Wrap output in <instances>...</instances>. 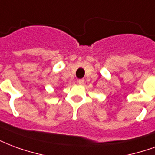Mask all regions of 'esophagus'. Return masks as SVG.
<instances>
[{"instance_id": "esophagus-1", "label": "esophagus", "mask_w": 155, "mask_h": 155, "mask_svg": "<svg viewBox=\"0 0 155 155\" xmlns=\"http://www.w3.org/2000/svg\"><path fill=\"white\" fill-rule=\"evenodd\" d=\"M78 84H81V85H82V84H84V79H81V80H79L78 81Z\"/></svg>"}]
</instances>
